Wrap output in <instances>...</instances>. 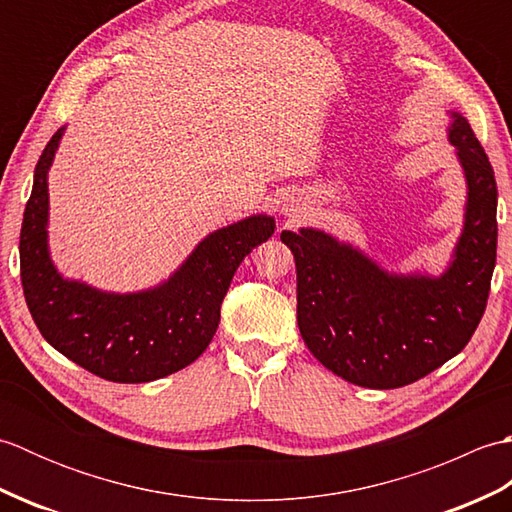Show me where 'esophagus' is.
<instances>
[{
  "mask_svg": "<svg viewBox=\"0 0 512 512\" xmlns=\"http://www.w3.org/2000/svg\"><path fill=\"white\" fill-rule=\"evenodd\" d=\"M281 211H284V215H295L297 206L295 204H284V209H281Z\"/></svg>",
  "mask_w": 512,
  "mask_h": 512,
  "instance_id": "obj_1",
  "label": "esophagus"
}]
</instances>
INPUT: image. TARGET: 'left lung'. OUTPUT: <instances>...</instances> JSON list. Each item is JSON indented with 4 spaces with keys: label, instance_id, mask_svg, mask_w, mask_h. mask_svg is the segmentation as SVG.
<instances>
[{
    "label": "left lung",
    "instance_id": "1",
    "mask_svg": "<svg viewBox=\"0 0 512 512\" xmlns=\"http://www.w3.org/2000/svg\"><path fill=\"white\" fill-rule=\"evenodd\" d=\"M469 200L447 273L398 277L314 228L284 231L297 264V323L317 361L347 383L396 389L460 354L482 321L497 257V184L469 121L453 114Z\"/></svg>",
    "mask_w": 512,
    "mask_h": 512
}]
</instances>
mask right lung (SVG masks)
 <instances>
[{"label":"right lung","instance_id":"add662e5","mask_svg":"<svg viewBox=\"0 0 512 512\" xmlns=\"http://www.w3.org/2000/svg\"><path fill=\"white\" fill-rule=\"evenodd\" d=\"M63 129L35 169L19 235L21 286L43 339L72 363L112 383H149L191 365L220 325V308L244 257L275 233L253 215L211 233L165 284L110 295L63 279L48 255V169Z\"/></svg>","mask_w":512,"mask_h":512}]
</instances>
